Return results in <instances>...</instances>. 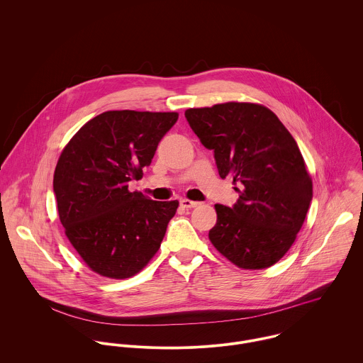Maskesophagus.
Segmentation results:
<instances>
[{
	"label": "esophagus",
	"mask_w": 363,
	"mask_h": 363,
	"mask_svg": "<svg viewBox=\"0 0 363 363\" xmlns=\"http://www.w3.org/2000/svg\"><path fill=\"white\" fill-rule=\"evenodd\" d=\"M180 206L183 208H196L200 206V203L191 201V200H187V199H182L180 200Z\"/></svg>",
	"instance_id": "1"
}]
</instances>
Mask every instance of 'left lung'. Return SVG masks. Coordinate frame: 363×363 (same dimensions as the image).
Instances as JSON below:
<instances>
[{"mask_svg": "<svg viewBox=\"0 0 363 363\" xmlns=\"http://www.w3.org/2000/svg\"><path fill=\"white\" fill-rule=\"evenodd\" d=\"M201 144L213 151L219 176L242 189L233 207L216 204L209 240L240 268L282 259L301 230L313 197L303 156L279 118L261 104H215L184 113Z\"/></svg>", "mask_w": 363, "mask_h": 363, "instance_id": "left-lung-1", "label": "left lung"}]
</instances>
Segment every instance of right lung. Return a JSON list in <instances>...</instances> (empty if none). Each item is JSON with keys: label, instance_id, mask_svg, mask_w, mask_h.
Instances as JSON below:
<instances>
[{"label": "right lung", "instance_id": "1", "mask_svg": "<svg viewBox=\"0 0 363 363\" xmlns=\"http://www.w3.org/2000/svg\"><path fill=\"white\" fill-rule=\"evenodd\" d=\"M179 114L110 110L67 144L52 190L65 235L86 265L107 278L140 272L155 256L179 201H154L128 190L143 177Z\"/></svg>", "mask_w": 363, "mask_h": 363}]
</instances>
